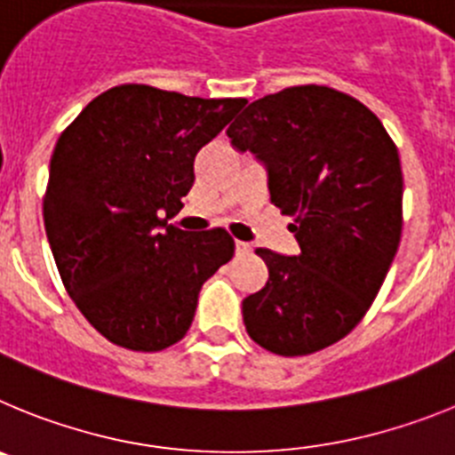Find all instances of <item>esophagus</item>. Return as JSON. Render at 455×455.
<instances>
[{"label": "esophagus", "mask_w": 455, "mask_h": 455, "mask_svg": "<svg viewBox=\"0 0 455 455\" xmlns=\"http://www.w3.org/2000/svg\"><path fill=\"white\" fill-rule=\"evenodd\" d=\"M235 251L236 255H248V252H251V243H246V241H236Z\"/></svg>", "instance_id": "esophagus-1"}]
</instances>
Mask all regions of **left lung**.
<instances>
[{
  "mask_svg": "<svg viewBox=\"0 0 455 455\" xmlns=\"http://www.w3.org/2000/svg\"><path fill=\"white\" fill-rule=\"evenodd\" d=\"M228 136L264 164L300 248L255 251L268 280L241 305L248 335L284 357L331 347L367 315L399 248V150L363 102L315 84L255 100Z\"/></svg>",
  "mask_w": 455,
  "mask_h": 455,
  "instance_id": "left-lung-1",
  "label": "left lung"
}]
</instances>
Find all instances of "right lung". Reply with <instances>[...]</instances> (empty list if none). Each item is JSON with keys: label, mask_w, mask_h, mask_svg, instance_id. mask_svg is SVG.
I'll return each instance as SVG.
<instances>
[{"label": "right lung", "mask_w": 455, "mask_h": 455, "mask_svg": "<svg viewBox=\"0 0 455 455\" xmlns=\"http://www.w3.org/2000/svg\"><path fill=\"white\" fill-rule=\"evenodd\" d=\"M248 100L123 84L59 136L43 200L47 241L88 323L130 351H164L191 328L204 280L235 255L225 230L184 232L200 148Z\"/></svg>", "instance_id": "right-lung-1"}]
</instances>
